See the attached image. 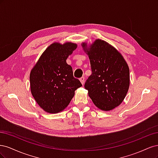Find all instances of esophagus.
Listing matches in <instances>:
<instances>
[{
	"instance_id": "1",
	"label": "esophagus",
	"mask_w": 158,
	"mask_h": 158,
	"mask_svg": "<svg viewBox=\"0 0 158 158\" xmlns=\"http://www.w3.org/2000/svg\"><path fill=\"white\" fill-rule=\"evenodd\" d=\"M80 80L81 83H82V84L84 85V82H85V78H84V76H82V77H81V78H80Z\"/></svg>"
}]
</instances>
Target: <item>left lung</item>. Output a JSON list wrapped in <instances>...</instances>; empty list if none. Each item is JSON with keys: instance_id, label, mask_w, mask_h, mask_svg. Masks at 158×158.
Returning a JSON list of instances; mask_svg holds the SVG:
<instances>
[{"instance_id": "left-lung-1", "label": "left lung", "mask_w": 158, "mask_h": 158, "mask_svg": "<svg viewBox=\"0 0 158 158\" xmlns=\"http://www.w3.org/2000/svg\"><path fill=\"white\" fill-rule=\"evenodd\" d=\"M88 52L92 74L85 81L84 88L95 106L110 111L118 106L125 99L130 84L127 63L121 54L108 43L97 40Z\"/></svg>"}]
</instances>
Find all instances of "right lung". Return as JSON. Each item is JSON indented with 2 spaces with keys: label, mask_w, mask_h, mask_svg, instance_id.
<instances>
[{
  "label": "right lung",
  "mask_w": 158,
  "mask_h": 158,
  "mask_svg": "<svg viewBox=\"0 0 158 158\" xmlns=\"http://www.w3.org/2000/svg\"><path fill=\"white\" fill-rule=\"evenodd\" d=\"M76 44L54 43L41 55L31 71V92L37 104L47 113H56L69 106L76 89L82 86L66 63Z\"/></svg>",
  "instance_id": "1"
}]
</instances>
